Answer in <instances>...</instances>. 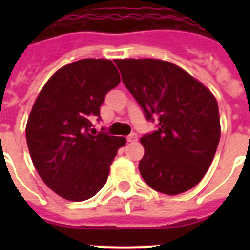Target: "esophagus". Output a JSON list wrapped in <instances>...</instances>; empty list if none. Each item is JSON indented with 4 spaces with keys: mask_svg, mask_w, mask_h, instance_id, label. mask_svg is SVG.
Listing matches in <instances>:
<instances>
[{
    "mask_svg": "<svg viewBox=\"0 0 250 250\" xmlns=\"http://www.w3.org/2000/svg\"><path fill=\"white\" fill-rule=\"evenodd\" d=\"M127 143H134V141L138 140V134H135V132H132V134H130L129 136L126 138Z\"/></svg>",
    "mask_w": 250,
    "mask_h": 250,
    "instance_id": "obj_1",
    "label": "esophagus"
}]
</instances>
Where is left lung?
I'll return each instance as SVG.
<instances>
[{
  "label": "left lung",
  "mask_w": 250,
  "mask_h": 250,
  "mask_svg": "<svg viewBox=\"0 0 250 250\" xmlns=\"http://www.w3.org/2000/svg\"><path fill=\"white\" fill-rule=\"evenodd\" d=\"M124 85L156 130L140 139L139 170L159 193L176 195L204 178L220 139L218 103L179 66L155 59L115 60Z\"/></svg>",
  "instance_id": "left-lung-1"
}]
</instances>
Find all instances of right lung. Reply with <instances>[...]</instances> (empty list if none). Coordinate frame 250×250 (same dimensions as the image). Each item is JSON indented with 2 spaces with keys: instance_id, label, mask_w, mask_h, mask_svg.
I'll return each mask as SVG.
<instances>
[{
  "instance_id": "1",
  "label": "right lung",
  "mask_w": 250,
  "mask_h": 250,
  "mask_svg": "<svg viewBox=\"0 0 250 250\" xmlns=\"http://www.w3.org/2000/svg\"><path fill=\"white\" fill-rule=\"evenodd\" d=\"M119 83L110 60H79L55 72L32 106L26 126L31 159L43 183L63 199L83 202L99 193L126 143L91 130L92 120H101L106 94Z\"/></svg>"
}]
</instances>
